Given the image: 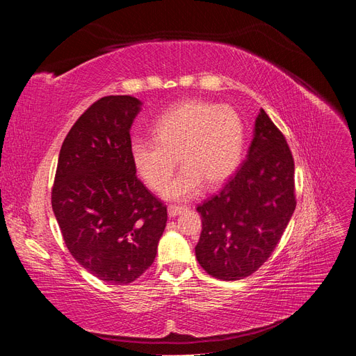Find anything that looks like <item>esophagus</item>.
Here are the masks:
<instances>
[{"label":"esophagus","mask_w":356,"mask_h":356,"mask_svg":"<svg viewBox=\"0 0 356 356\" xmlns=\"http://www.w3.org/2000/svg\"><path fill=\"white\" fill-rule=\"evenodd\" d=\"M184 211H186L184 207H177V204H169V207H168V213H169L170 218L178 217V215L182 213Z\"/></svg>","instance_id":"34e87169"}]
</instances>
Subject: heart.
<instances>
[{
	"instance_id": "1",
	"label": "heart",
	"mask_w": 356,
	"mask_h": 356,
	"mask_svg": "<svg viewBox=\"0 0 356 356\" xmlns=\"http://www.w3.org/2000/svg\"><path fill=\"white\" fill-rule=\"evenodd\" d=\"M154 141L136 139L131 159L136 174L152 190L163 188L177 160L183 169L163 189L166 200L184 202L203 188L221 186L241 165L245 123L229 105L187 101L172 106L153 124Z\"/></svg>"
}]
</instances>
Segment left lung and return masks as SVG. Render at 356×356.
<instances>
[{
    "label": "left lung",
    "mask_w": 356,
    "mask_h": 356,
    "mask_svg": "<svg viewBox=\"0 0 356 356\" xmlns=\"http://www.w3.org/2000/svg\"><path fill=\"white\" fill-rule=\"evenodd\" d=\"M294 209L293 156L281 131L260 110L241 169L197 207L199 264L221 281L252 275L281 241Z\"/></svg>",
    "instance_id": "8db88e82"
}]
</instances>
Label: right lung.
<instances>
[{"instance_id": "right-lung-1", "label": "right lung", "mask_w": 356, "mask_h": 356, "mask_svg": "<svg viewBox=\"0 0 356 356\" xmlns=\"http://www.w3.org/2000/svg\"><path fill=\"white\" fill-rule=\"evenodd\" d=\"M143 102L105 96L62 144L51 208L71 255L104 282L131 284L153 264L168 209L136 178L131 127Z\"/></svg>"}]
</instances>
